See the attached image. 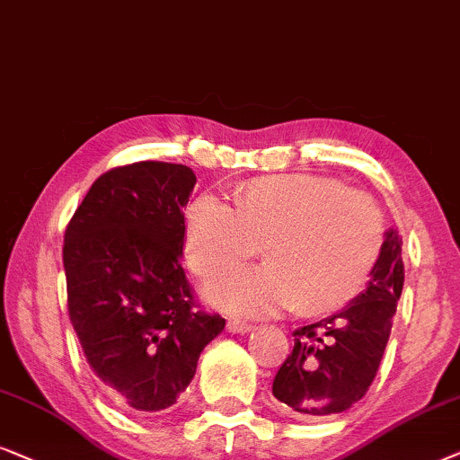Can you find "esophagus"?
Instances as JSON below:
<instances>
[{"label":"esophagus","instance_id":"1","mask_svg":"<svg viewBox=\"0 0 460 460\" xmlns=\"http://www.w3.org/2000/svg\"><path fill=\"white\" fill-rule=\"evenodd\" d=\"M227 329L231 333H248V332H252V325H250V323H245V321L231 319L227 323Z\"/></svg>","mask_w":460,"mask_h":460}]
</instances>
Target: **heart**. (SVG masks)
<instances>
[{
    "label": "heart",
    "instance_id": "1",
    "mask_svg": "<svg viewBox=\"0 0 460 460\" xmlns=\"http://www.w3.org/2000/svg\"><path fill=\"white\" fill-rule=\"evenodd\" d=\"M384 233V215L367 193L316 174H273L239 187L235 208L210 193L193 199L185 258L193 273L208 277L248 261L261 245L267 264L210 279L208 302L242 314L296 306L321 316L362 292Z\"/></svg>",
    "mask_w": 460,
    "mask_h": 460
}]
</instances>
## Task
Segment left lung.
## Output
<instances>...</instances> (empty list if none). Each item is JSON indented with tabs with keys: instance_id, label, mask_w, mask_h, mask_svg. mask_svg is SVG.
<instances>
[{
	"instance_id": "obj_1",
	"label": "left lung",
	"mask_w": 460,
	"mask_h": 460,
	"mask_svg": "<svg viewBox=\"0 0 460 460\" xmlns=\"http://www.w3.org/2000/svg\"><path fill=\"white\" fill-rule=\"evenodd\" d=\"M402 286V237L390 229L365 292L340 313L294 332V350L273 381V396L289 417L327 419L365 396L390 340Z\"/></svg>"
}]
</instances>
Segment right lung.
<instances>
[{
    "instance_id": "add662e5",
    "label": "right lung",
    "mask_w": 460,
    "mask_h": 460,
    "mask_svg": "<svg viewBox=\"0 0 460 460\" xmlns=\"http://www.w3.org/2000/svg\"><path fill=\"white\" fill-rule=\"evenodd\" d=\"M190 166L135 163L95 179L64 233L68 314L116 402L164 411L191 384L225 319L196 308L181 267Z\"/></svg>"
}]
</instances>
